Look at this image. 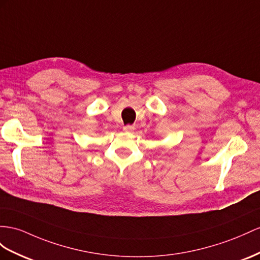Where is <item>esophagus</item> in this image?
Instances as JSON below:
<instances>
[{
	"label": "esophagus",
	"instance_id": "esophagus-1",
	"mask_svg": "<svg viewBox=\"0 0 260 260\" xmlns=\"http://www.w3.org/2000/svg\"><path fill=\"white\" fill-rule=\"evenodd\" d=\"M134 129H135V127H134V126H132V125H126L123 127V131L126 132V133H133V132H134Z\"/></svg>",
	"mask_w": 260,
	"mask_h": 260
}]
</instances>
